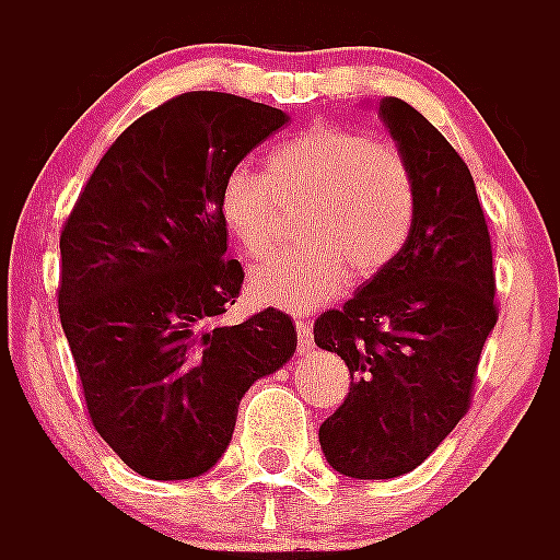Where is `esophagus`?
<instances>
[{
	"label": "esophagus",
	"mask_w": 560,
	"mask_h": 560,
	"mask_svg": "<svg viewBox=\"0 0 560 560\" xmlns=\"http://www.w3.org/2000/svg\"><path fill=\"white\" fill-rule=\"evenodd\" d=\"M296 341H300V350H311L314 345V328L305 319H296Z\"/></svg>",
	"instance_id": "1"
}]
</instances>
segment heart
<instances>
[{
	"label": "heart",
	"instance_id": "b5f03b06",
	"mask_svg": "<svg viewBox=\"0 0 560 560\" xmlns=\"http://www.w3.org/2000/svg\"><path fill=\"white\" fill-rule=\"evenodd\" d=\"M308 205L305 249L252 275L257 303L308 314L345 289L350 269L373 277L407 246L415 226V179L404 153L370 133L316 122L269 151V173L235 165L221 182L226 232L252 260L277 249L285 207Z\"/></svg>",
	"mask_w": 560,
	"mask_h": 560
}]
</instances>
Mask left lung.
<instances>
[{
  "instance_id": "left-lung-1",
  "label": "left lung",
  "mask_w": 560,
  "mask_h": 560,
  "mask_svg": "<svg viewBox=\"0 0 560 560\" xmlns=\"http://www.w3.org/2000/svg\"><path fill=\"white\" fill-rule=\"evenodd\" d=\"M378 114L412 171V235L345 308L314 323L316 345L350 370L348 398L319 427V443L353 479L409 474L448 438L497 325L491 235L471 171L409 103L384 97Z\"/></svg>"
}]
</instances>
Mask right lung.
I'll return each mask as SVG.
<instances>
[{
  "label": "right lung",
  "instance_id": "obj_1",
  "mask_svg": "<svg viewBox=\"0 0 560 560\" xmlns=\"http://www.w3.org/2000/svg\"><path fill=\"white\" fill-rule=\"evenodd\" d=\"M285 122L224 92L173 97L114 140L63 224L58 314L89 418L148 479L210 471L246 389L296 350L277 308L212 325L244 283L221 182Z\"/></svg>",
  "mask_w": 560,
  "mask_h": 560
}]
</instances>
